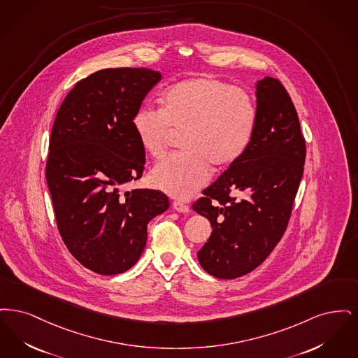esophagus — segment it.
<instances>
[{
  "label": "esophagus",
  "instance_id": "obj_1",
  "mask_svg": "<svg viewBox=\"0 0 358 358\" xmlns=\"http://www.w3.org/2000/svg\"><path fill=\"white\" fill-rule=\"evenodd\" d=\"M172 206H173V208H175L178 213H183V214H186V213L189 211L188 204L180 202V201H175V202L172 203Z\"/></svg>",
  "mask_w": 358,
  "mask_h": 358
}]
</instances>
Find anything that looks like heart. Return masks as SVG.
Listing matches in <instances>:
<instances>
[{
  "label": "heart",
  "mask_w": 358,
  "mask_h": 358,
  "mask_svg": "<svg viewBox=\"0 0 358 358\" xmlns=\"http://www.w3.org/2000/svg\"><path fill=\"white\" fill-rule=\"evenodd\" d=\"M257 107L245 90L213 76L178 81L169 87L162 108L140 107L132 119L141 148L155 159L167 154L173 132L183 134L180 155L167 157L151 172L152 185L187 199L211 176V164L230 167L249 148Z\"/></svg>",
  "instance_id": "1"
}]
</instances>
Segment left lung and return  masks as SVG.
<instances>
[{
    "instance_id": "1",
    "label": "left lung",
    "mask_w": 358,
    "mask_h": 358,
    "mask_svg": "<svg viewBox=\"0 0 358 358\" xmlns=\"http://www.w3.org/2000/svg\"><path fill=\"white\" fill-rule=\"evenodd\" d=\"M306 143L296 107L278 78L257 84V123L249 148L192 204L213 233L198 259L222 280L252 271L277 246L292 217Z\"/></svg>"
}]
</instances>
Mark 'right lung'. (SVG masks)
I'll return each instance as SVG.
<instances>
[{
    "label": "right lung",
    "instance_id": "add662e5",
    "mask_svg": "<svg viewBox=\"0 0 358 358\" xmlns=\"http://www.w3.org/2000/svg\"><path fill=\"white\" fill-rule=\"evenodd\" d=\"M160 78L148 68L97 71L75 84L53 123L45 176L57 229L78 262L101 275L138 262L148 222L170 206L159 189L120 192L144 171L132 119Z\"/></svg>",
    "mask_w": 358,
    "mask_h": 358
}]
</instances>
